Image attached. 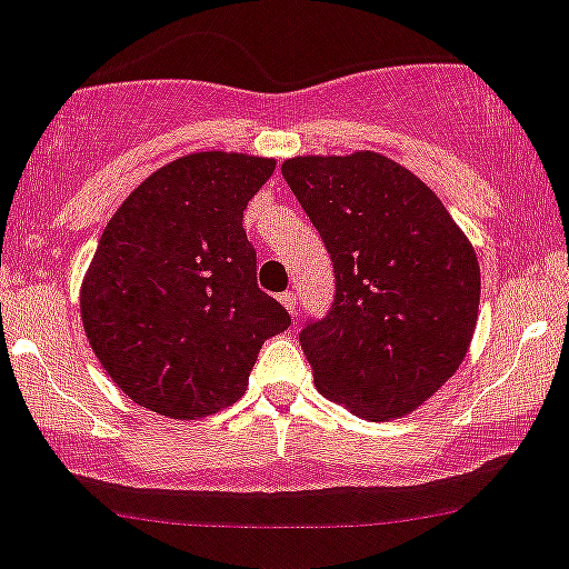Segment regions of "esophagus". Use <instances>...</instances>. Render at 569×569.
Wrapping results in <instances>:
<instances>
[{
    "label": "esophagus",
    "instance_id": "esophagus-1",
    "mask_svg": "<svg viewBox=\"0 0 569 569\" xmlns=\"http://www.w3.org/2000/svg\"><path fill=\"white\" fill-rule=\"evenodd\" d=\"M278 300H280V305H283L286 310H289L291 316L297 313V295H295V291H283V295H280Z\"/></svg>",
    "mask_w": 569,
    "mask_h": 569
}]
</instances>
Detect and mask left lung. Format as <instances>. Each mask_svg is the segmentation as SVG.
I'll use <instances>...</instances> for the list:
<instances>
[{"instance_id":"8db88e82","label":"left lung","mask_w":569,"mask_h":569,"mask_svg":"<svg viewBox=\"0 0 569 569\" xmlns=\"http://www.w3.org/2000/svg\"><path fill=\"white\" fill-rule=\"evenodd\" d=\"M335 269L330 313L302 327L316 390L370 422L450 379L480 310V264L439 196L379 152L280 166Z\"/></svg>"}]
</instances>
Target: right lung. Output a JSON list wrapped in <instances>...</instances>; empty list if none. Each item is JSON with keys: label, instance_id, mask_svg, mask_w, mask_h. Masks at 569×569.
<instances>
[{"label": "right lung", "instance_id": "1", "mask_svg": "<svg viewBox=\"0 0 569 569\" xmlns=\"http://www.w3.org/2000/svg\"><path fill=\"white\" fill-rule=\"evenodd\" d=\"M274 160L196 152L113 212L81 283L94 357L130 400L199 420L242 398L261 343L291 316L256 283L242 212Z\"/></svg>", "mask_w": 569, "mask_h": 569}]
</instances>
